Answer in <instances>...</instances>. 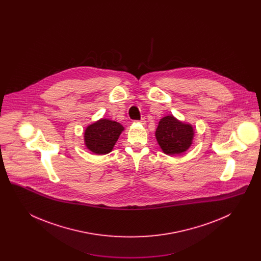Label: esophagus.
Listing matches in <instances>:
<instances>
[{"mask_svg": "<svg viewBox=\"0 0 261 261\" xmlns=\"http://www.w3.org/2000/svg\"><path fill=\"white\" fill-rule=\"evenodd\" d=\"M136 122L137 123H140V124H146V120H145V118H142L141 120H138V121H136Z\"/></svg>", "mask_w": 261, "mask_h": 261, "instance_id": "34e87169", "label": "esophagus"}]
</instances>
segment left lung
Instances as JSON below:
<instances>
[{
	"label": "left lung",
	"mask_w": 261,
	"mask_h": 261,
	"mask_svg": "<svg viewBox=\"0 0 261 261\" xmlns=\"http://www.w3.org/2000/svg\"><path fill=\"white\" fill-rule=\"evenodd\" d=\"M194 128L191 124L176 119L173 115L164 116L159 122L155 138L164 153L180 154L189 149L194 139Z\"/></svg>",
	"instance_id": "left-lung-1"
}]
</instances>
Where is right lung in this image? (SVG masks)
<instances>
[{"instance_id": "obj_1", "label": "right lung", "mask_w": 261, "mask_h": 261, "mask_svg": "<svg viewBox=\"0 0 261 261\" xmlns=\"http://www.w3.org/2000/svg\"><path fill=\"white\" fill-rule=\"evenodd\" d=\"M123 130L124 127L116 121L106 118L99 119L86 128L84 133L85 145L96 154H107L112 151Z\"/></svg>"}]
</instances>
